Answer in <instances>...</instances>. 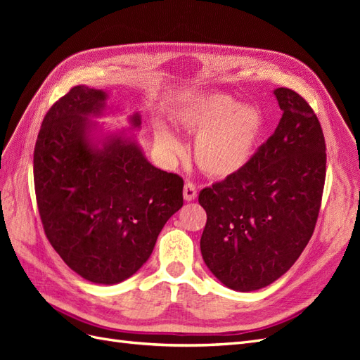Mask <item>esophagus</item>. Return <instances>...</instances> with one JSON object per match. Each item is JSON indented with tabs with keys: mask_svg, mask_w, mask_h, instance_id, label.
Instances as JSON below:
<instances>
[{
	"mask_svg": "<svg viewBox=\"0 0 360 360\" xmlns=\"http://www.w3.org/2000/svg\"><path fill=\"white\" fill-rule=\"evenodd\" d=\"M183 197L186 201H193L197 198V188H195L193 183H186L183 189Z\"/></svg>",
	"mask_w": 360,
	"mask_h": 360,
	"instance_id": "esophagus-1",
	"label": "esophagus"
}]
</instances>
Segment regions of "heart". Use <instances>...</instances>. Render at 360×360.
Instances as JSON below:
<instances>
[{"label": "heart", "mask_w": 360, "mask_h": 360, "mask_svg": "<svg viewBox=\"0 0 360 360\" xmlns=\"http://www.w3.org/2000/svg\"><path fill=\"white\" fill-rule=\"evenodd\" d=\"M169 118L184 132L198 135L195 160L213 177L240 172L252 160L264 130V118L258 110L221 93L181 99L171 108ZM156 139L168 150L179 147L177 139L163 126L158 127Z\"/></svg>", "instance_id": "heart-1"}]
</instances>
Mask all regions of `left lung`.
<instances>
[{"instance_id":"left-lung-1","label":"left lung","mask_w":360,"mask_h":360,"mask_svg":"<svg viewBox=\"0 0 360 360\" xmlns=\"http://www.w3.org/2000/svg\"><path fill=\"white\" fill-rule=\"evenodd\" d=\"M282 118L248 165L200 192L207 213L201 254L228 288L267 287L296 263L312 237L326 179V143L300 94L276 89Z\"/></svg>"}]
</instances>
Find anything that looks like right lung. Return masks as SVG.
I'll list each match as a JSON object with an SVG mask.
<instances>
[{
  "label": "right lung",
  "instance_id": "1",
  "mask_svg": "<svg viewBox=\"0 0 360 360\" xmlns=\"http://www.w3.org/2000/svg\"><path fill=\"white\" fill-rule=\"evenodd\" d=\"M106 93L76 85L51 106L34 147V189L43 230L73 271L118 284L143 267L169 217L183 205V179L144 158L132 138L93 144L89 117ZM139 127L141 118H130Z\"/></svg>",
  "mask_w": 360,
  "mask_h": 360
}]
</instances>
